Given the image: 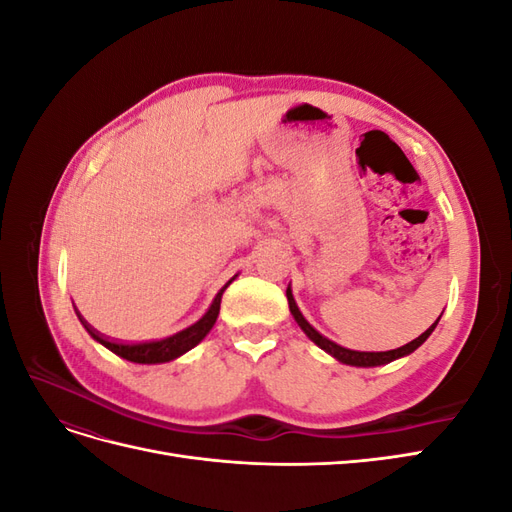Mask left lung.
Returning <instances> with one entry per match:
<instances>
[{"label":"left lung","instance_id":"obj_1","mask_svg":"<svg viewBox=\"0 0 512 512\" xmlns=\"http://www.w3.org/2000/svg\"><path fill=\"white\" fill-rule=\"evenodd\" d=\"M286 297H288V305H290V314L294 316V320H297V324L303 329V333H305L309 339H312V342H314L316 346H320L324 352H329L331 356H335V359H337L339 363L354 365V367H378V365L391 363V361H395V359H401V356H408L410 352H414L418 346H421V344L425 342V339L433 333V329H436V324H438L440 318H442V314H440V318H438L436 322H433L431 327H429L423 335H418L416 339H412L410 344L401 346V348H397V350H389V352H359V350H348V348L337 346L335 342H331V339L320 335V333L312 327V324H309V322L303 318L301 309L297 307V303H294L290 286L286 288Z\"/></svg>","mask_w":512,"mask_h":512}]
</instances>
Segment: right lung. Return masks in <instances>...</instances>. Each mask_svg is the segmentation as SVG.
<instances>
[{
    "label": "right lung",
    "instance_id": "1",
    "mask_svg": "<svg viewBox=\"0 0 512 512\" xmlns=\"http://www.w3.org/2000/svg\"><path fill=\"white\" fill-rule=\"evenodd\" d=\"M237 277V275H235ZM232 277V280H235ZM230 280V282H232ZM230 282L215 294V299L211 303V307L205 312V316L200 318L198 322H194L192 327L183 329L175 335L170 337H164V339H158V342H143V344H117V342H111V339L104 337L102 333H98L91 324L79 314V320L83 322V327L87 329V333L96 339V342H100L104 348H108L111 352H115L117 356H121V359L126 361H132V363H145V365H153V363H168L177 359V356L185 354L188 350H192L196 344L203 342V339L207 337V333L213 329L215 320H218V314H220V303H222V294L224 290L230 286Z\"/></svg>",
    "mask_w": 512,
    "mask_h": 512
}]
</instances>
